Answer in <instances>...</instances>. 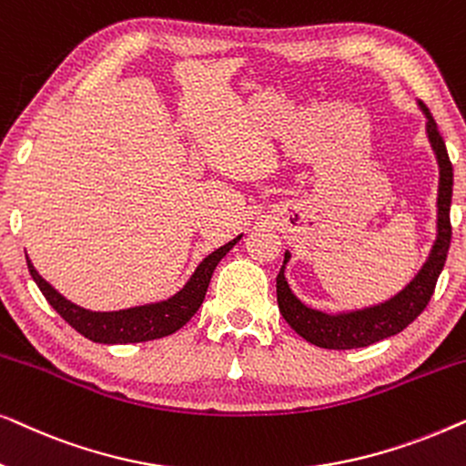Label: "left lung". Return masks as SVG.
Returning <instances> with one entry per match:
<instances>
[{
	"instance_id": "left-lung-1",
	"label": "left lung",
	"mask_w": 466,
	"mask_h": 466,
	"mask_svg": "<svg viewBox=\"0 0 466 466\" xmlns=\"http://www.w3.org/2000/svg\"><path fill=\"white\" fill-rule=\"evenodd\" d=\"M422 110L426 114V131L435 150L439 161V197H437V241L432 246V252L426 260L422 269L405 290H400L390 301L375 305V308L350 311V314L329 316L322 311H316L299 301L292 295L284 278V267L278 273V305L282 311L284 320L303 337L305 341L314 343L318 348L327 350H354L367 348L375 341L386 339L400 333L410 327L416 318L422 314L429 305L432 292H435L439 273H441L445 258H448L450 241H451V222H450V206H451V184H454V169H451L448 150L441 133L437 129L435 118L431 116L429 107L424 104ZM290 258V254H284V265Z\"/></svg>"
}]
</instances>
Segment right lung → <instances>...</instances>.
Segmentation results:
<instances>
[{
    "instance_id": "obj_1",
    "label": "right lung",
    "mask_w": 466,
    "mask_h": 466,
    "mask_svg": "<svg viewBox=\"0 0 466 466\" xmlns=\"http://www.w3.org/2000/svg\"><path fill=\"white\" fill-rule=\"evenodd\" d=\"M239 238H235L228 244L220 246L218 250L203 258V263L197 267L195 276L188 279V284L177 292L176 297L167 299L163 303L142 305V308L120 309V311H88L78 305L69 303L66 297H61L40 273L34 269L31 260L27 258V267L31 278L35 279L37 289L46 297V301L53 305L56 314L66 320L69 327L85 335L86 339L97 343H137V341H150L161 339L165 335L176 333L182 329L190 318L197 314L201 308L203 299H206L209 279L216 265L220 258L238 244Z\"/></svg>"
}]
</instances>
